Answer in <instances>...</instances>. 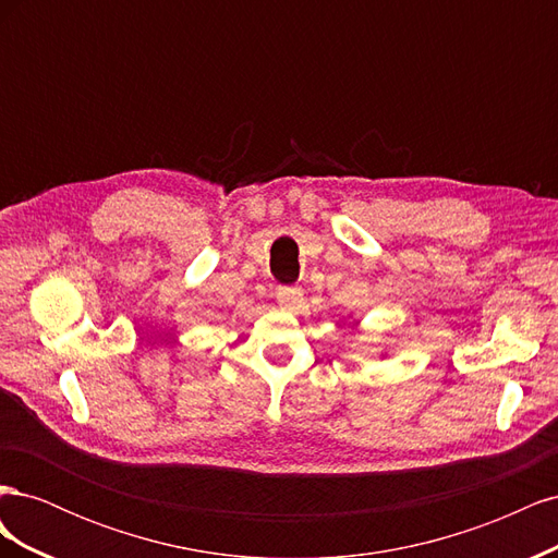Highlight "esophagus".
<instances>
[{
  "label": "esophagus",
  "instance_id": "obj_1",
  "mask_svg": "<svg viewBox=\"0 0 558 558\" xmlns=\"http://www.w3.org/2000/svg\"><path fill=\"white\" fill-rule=\"evenodd\" d=\"M277 300H279V305H281L283 310L295 312L298 305L302 302L300 286H281V289L277 291Z\"/></svg>",
  "mask_w": 558,
  "mask_h": 558
}]
</instances>
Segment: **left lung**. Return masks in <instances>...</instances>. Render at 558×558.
I'll return each instance as SVG.
<instances>
[{"label":"left lung","instance_id":"8db88e82","mask_svg":"<svg viewBox=\"0 0 558 558\" xmlns=\"http://www.w3.org/2000/svg\"><path fill=\"white\" fill-rule=\"evenodd\" d=\"M381 356H384V353H381Z\"/></svg>","mask_w":558,"mask_h":558}]
</instances>
